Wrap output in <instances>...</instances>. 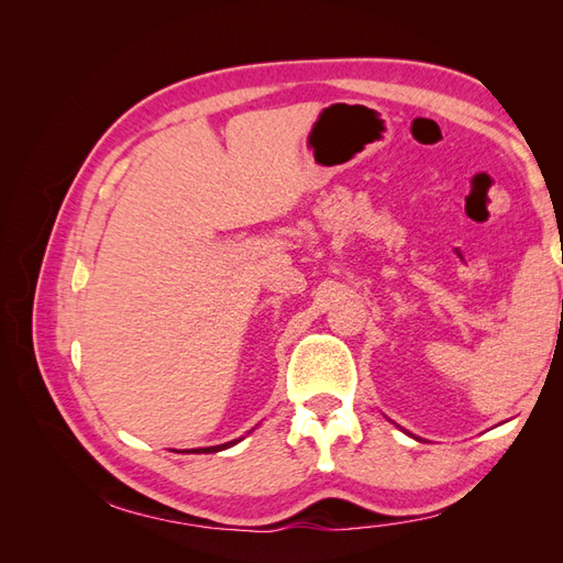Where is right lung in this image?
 Returning a JSON list of instances; mask_svg holds the SVG:
<instances>
[{"instance_id":"right-lung-1","label":"right lung","mask_w":563,"mask_h":563,"mask_svg":"<svg viewBox=\"0 0 563 563\" xmlns=\"http://www.w3.org/2000/svg\"><path fill=\"white\" fill-rule=\"evenodd\" d=\"M236 441L240 439H234V441H228V444H220V446H209V449H199V451H190V453H216V451H223V449H230V446H234Z\"/></svg>"}]
</instances>
